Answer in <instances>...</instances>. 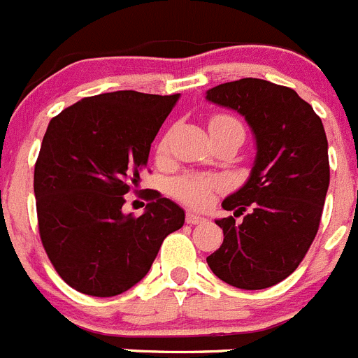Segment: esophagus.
<instances>
[{
	"instance_id": "esophagus-1",
	"label": "esophagus",
	"mask_w": 358,
	"mask_h": 358,
	"mask_svg": "<svg viewBox=\"0 0 358 358\" xmlns=\"http://www.w3.org/2000/svg\"><path fill=\"white\" fill-rule=\"evenodd\" d=\"M186 222L192 224V226H195V224H204L206 222V217L201 213H195V211H188L186 213Z\"/></svg>"
}]
</instances>
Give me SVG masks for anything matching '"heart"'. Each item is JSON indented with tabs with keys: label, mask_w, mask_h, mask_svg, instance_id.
<instances>
[{
	"label": "heart",
	"mask_w": 358,
	"mask_h": 358,
	"mask_svg": "<svg viewBox=\"0 0 358 358\" xmlns=\"http://www.w3.org/2000/svg\"><path fill=\"white\" fill-rule=\"evenodd\" d=\"M218 125H236V127H242L235 118L226 115H218L213 116L210 120V129L218 127ZM170 143V136L166 134L163 140L157 145V154L159 156H164L166 150H169ZM218 182L217 179L208 176H199V173H186V176L177 177L176 181L172 182V194L173 197H177L179 201L186 202L189 206H197L202 208L206 206L208 202L213 199V194L217 192Z\"/></svg>",
	"instance_id": "heart-1"
}]
</instances>
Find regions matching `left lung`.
Instances as JSON below:
<instances>
[{
	"mask_svg": "<svg viewBox=\"0 0 358 358\" xmlns=\"http://www.w3.org/2000/svg\"><path fill=\"white\" fill-rule=\"evenodd\" d=\"M206 100L240 113L256 140L248 182L222 202L244 220H215L224 242L206 262L227 285L267 289L296 271L317 235L330 185L324 127L296 91L262 78L215 85Z\"/></svg>",
	"mask_w": 358,
	"mask_h": 358,
	"instance_id": "8db88e82",
	"label": "left lung"
}]
</instances>
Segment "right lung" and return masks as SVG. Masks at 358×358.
Instances as JSON below:
<instances>
[{"label": "right lung", "instance_id": "right-lung-1", "mask_svg": "<svg viewBox=\"0 0 358 358\" xmlns=\"http://www.w3.org/2000/svg\"><path fill=\"white\" fill-rule=\"evenodd\" d=\"M177 100L115 91L82 98L50 122L34 172L39 235L59 276L78 292L110 297L134 287L185 224V211L154 189L141 217L122 211Z\"/></svg>", "mask_w": 358, "mask_h": 358}]
</instances>
